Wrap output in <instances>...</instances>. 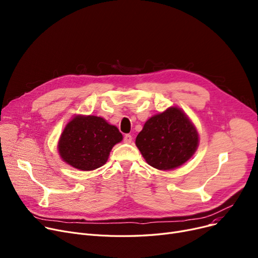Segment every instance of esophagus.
Listing matches in <instances>:
<instances>
[{
	"label": "esophagus",
	"mask_w": 258,
	"mask_h": 258,
	"mask_svg": "<svg viewBox=\"0 0 258 258\" xmlns=\"http://www.w3.org/2000/svg\"><path fill=\"white\" fill-rule=\"evenodd\" d=\"M132 139H133V137L131 136V135H125L124 136V138H123V141L125 142V143H131L132 142Z\"/></svg>",
	"instance_id": "1"
}]
</instances>
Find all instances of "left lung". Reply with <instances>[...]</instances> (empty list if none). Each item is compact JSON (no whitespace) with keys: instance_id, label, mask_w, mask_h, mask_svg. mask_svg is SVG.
Returning a JSON list of instances; mask_svg holds the SVG:
<instances>
[{"instance_id":"1","label":"left lung","mask_w":258,"mask_h":258,"mask_svg":"<svg viewBox=\"0 0 258 258\" xmlns=\"http://www.w3.org/2000/svg\"><path fill=\"white\" fill-rule=\"evenodd\" d=\"M199 133L178 106L148 119L136 138V145L148 165L159 170L182 166L198 150Z\"/></svg>"}]
</instances>
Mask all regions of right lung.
<instances>
[{"instance_id": "right-lung-1", "label": "right lung", "mask_w": 258, "mask_h": 258, "mask_svg": "<svg viewBox=\"0 0 258 258\" xmlns=\"http://www.w3.org/2000/svg\"><path fill=\"white\" fill-rule=\"evenodd\" d=\"M123 139L117 126L98 116L76 115L64 126L58 154L70 166L90 171L106 163L114 145Z\"/></svg>"}]
</instances>
